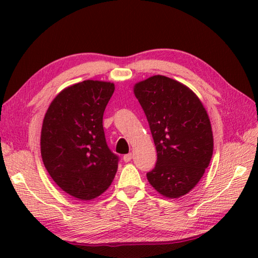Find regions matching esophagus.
I'll list each match as a JSON object with an SVG mask.
<instances>
[{
    "instance_id": "34e87169",
    "label": "esophagus",
    "mask_w": 258,
    "mask_h": 258,
    "mask_svg": "<svg viewBox=\"0 0 258 258\" xmlns=\"http://www.w3.org/2000/svg\"><path fill=\"white\" fill-rule=\"evenodd\" d=\"M132 158H133V154H132V153H130V154H126V155L123 156V161L125 163H128L131 160H132Z\"/></svg>"
}]
</instances>
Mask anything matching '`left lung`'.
<instances>
[{
    "label": "left lung",
    "mask_w": 258,
    "mask_h": 258,
    "mask_svg": "<svg viewBox=\"0 0 258 258\" xmlns=\"http://www.w3.org/2000/svg\"><path fill=\"white\" fill-rule=\"evenodd\" d=\"M157 152L150 184L167 199L189 193L212 160L214 139L205 107L189 87L163 75L134 85Z\"/></svg>",
    "instance_id": "obj_1"
}]
</instances>
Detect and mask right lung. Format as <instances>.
Segmentation results:
<instances>
[{
  "label": "right lung",
  "mask_w": 258,
  "mask_h": 258,
  "mask_svg": "<svg viewBox=\"0 0 258 258\" xmlns=\"http://www.w3.org/2000/svg\"><path fill=\"white\" fill-rule=\"evenodd\" d=\"M115 86L86 80L61 91L43 119L41 155L54 182L81 201L96 199L112 184L118 157L109 151L103 114Z\"/></svg>",
  "instance_id": "obj_1"
}]
</instances>
